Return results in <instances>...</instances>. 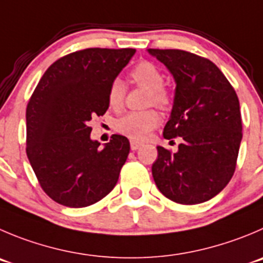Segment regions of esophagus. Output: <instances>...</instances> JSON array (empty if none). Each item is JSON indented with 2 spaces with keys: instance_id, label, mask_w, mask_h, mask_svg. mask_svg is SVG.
<instances>
[{
  "instance_id": "obj_1",
  "label": "esophagus",
  "mask_w": 263,
  "mask_h": 263,
  "mask_svg": "<svg viewBox=\"0 0 263 263\" xmlns=\"http://www.w3.org/2000/svg\"><path fill=\"white\" fill-rule=\"evenodd\" d=\"M141 146H142L141 142H138V141H130V148L133 149V151L138 149Z\"/></svg>"
}]
</instances>
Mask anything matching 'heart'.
Segmentation results:
<instances>
[{
  "mask_svg": "<svg viewBox=\"0 0 263 263\" xmlns=\"http://www.w3.org/2000/svg\"><path fill=\"white\" fill-rule=\"evenodd\" d=\"M132 77H133L137 84L151 91V97H149L151 103L161 107L166 106L169 98H167L166 92L162 90L164 76L157 69V67H155L152 63H148V62H142L138 66L134 67V69L132 71ZM124 82L120 79L114 80V82H112L108 89V94H107L109 107L114 109L121 108L122 103H124ZM159 124L160 116L154 109L142 112L134 111L129 112L125 116H122L121 119L117 120L116 129L121 134L129 137L130 139L142 141V139L147 138L148 134Z\"/></svg>",
  "mask_w": 263,
  "mask_h": 263,
  "instance_id": "obj_1",
  "label": "heart"
}]
</instances>
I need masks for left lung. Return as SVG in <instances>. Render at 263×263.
I'll return each mask as SVG.
<instances>
[{"mask_svg":"<svg viewBox=\"0 0 263 263\" xmlns=\"http://www.w3.org/2000/svg\"><path fill=\"white\" fill-rule=\"evenodd\" d=\"M176 81L164 138L181 137L178 151L157 146L152 177L164 196L194 205L218 195L236 166L241 115L234 87L211 62L183 50L148 49Z\"/></svg>","mask_w":263,"mask_h":263,"instance_id":"1","label":"left lung"}]
</instances>
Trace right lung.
Listing matches in <instances>:
<instances>
[{"label": "right lung", "mask_w": 263, "mask_h": 263, "mask_svg": "<svg viewBox=\"0 0 263 263\" xmlns=\"http://www.w3.org/2000/svg\"><path fill=\"white\" fill-rule=\"evenodd\" d=\"M136 49H85L51 64L27 106V156L42 190L58 204L84 208L116 186L127 159L126 137L103 148L89 121L108 109V89Z\"/></svg>", "instance_id": "add662e5"}]
</instances>
